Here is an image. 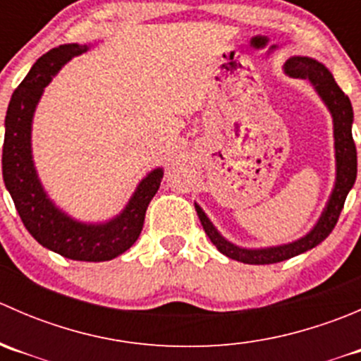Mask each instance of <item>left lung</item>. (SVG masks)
I'll use <instances>...</instances> for the list:
<instances>
[{"instance_id": "left-lung-1", "label": "left lung", "mask_w": 361, "mask_h": 361, "mask_svg": "<svg viewBox=\"0 0 361 361\" xmlns=\"http://www.w3.org/2000/svg\"><path fill=\"white\" fill-rule=\"evenodd\" d=\"M286 73L295 78H307L312 85L316 87L319 96L326 103L329 110L332 111L334 116V136H336V159H337V181L336 188L332 192L329 206H326L325 213L319 218L318 225L307 234L305 238L298 239L292 245L278 246V248H267V250H245L238 248V246L231 245L225 241L216 228L211 225L206 214L199 206H195V211L199 214L204 232L207 238L211 239L216 250L224 253L225 257L232 258V260L243 262V264H255V265H265V264H278V262L288 260V258L300 255L304 251L314 248L319 243L325 241L337 225L341 211L344 207L345 197L351 187L355 185L356 180V147L355 140L351 134V123H353V106L349 97L345 96L334 80L332 73L329 71L323 64L316 63V61L309 59V57H292L286 63Z\"/></svg>"}]
</instances>
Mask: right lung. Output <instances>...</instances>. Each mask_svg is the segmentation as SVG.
<instances>
[{"label":"right lung","instance_id":"1","mask_svg":"<svg viewBox=\"0 0 361 361\" xmlns=\"http://www.w3.org/2000/svg\"><path fill=\"white\" fill-rule=\"evenodd\" d=\"M85 45H61L39 57L13 92L5 118L3 180L29 234L42 246L82 262H104L127 251L140 238L148 204L157 194L162 169L140 183L123 213L104 225H83L61 213L47 199L31 160V120L43 87L64 63L85 52Z\"/></svg>","mask_w":361,"mask_h":361}]
</instances>
